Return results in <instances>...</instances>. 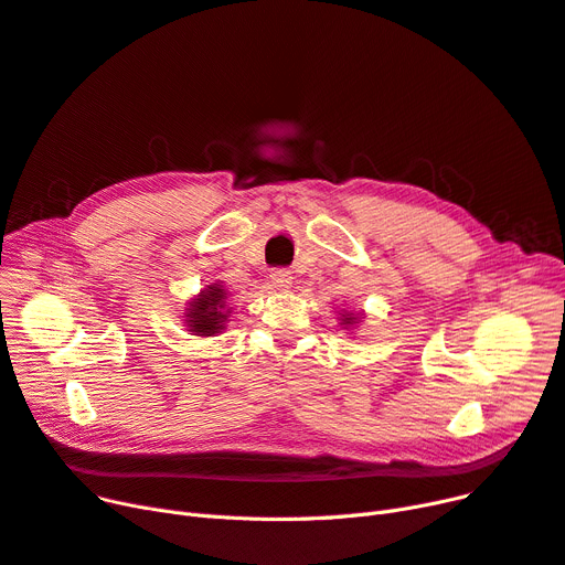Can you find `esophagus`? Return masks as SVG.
Here are the masks:
<instances>
[{
  "mask_svg": "<svg viewBox=\"0 0 565 565\" xmlns=\"http://www.w3.org/2000/svg\"><path fill=\"white\" fill-rule=\"evenodd\" d=\"M291 285V274L287 268H274L270 270V287L276 289H289Z\"/></svg>",
  "mask_w": 565,
  "mask_h": 565,
  "instance_id": "1",
  "label": "esophagus"
}]
</instances>
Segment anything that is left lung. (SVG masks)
<instances>
[{
    "instance_id": "obj_1",
    "label": "left lung",
    "mask_w": 565,
    "mask_h": 565,
    "mask_svg": "<svg viewBox=\"0 0 565 565\" xmlns=\"http://www.w3.org/2000/svg\"><path fill=\"white\" fill-rule=\"evenodd\" d=\"M345 324H352V318H345Z\"/></svg>"
}]
</instances>
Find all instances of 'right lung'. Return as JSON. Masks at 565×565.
<instances>
[{"label":"right lung","instance_id":"obj_1","mask_svg":"<svg viewBox=\"0 0 565 565\" xmlns=\"http://www.w3.org/2000/svg\"><path fill=\"white\" fill-rule=\"evenodd\" d=\"M224 289L217 285H211L190 303L188 312V327L196 335H213L220 333L222 322L227 320V312H224Z\"/></svg>","mask_w":565,"mask_h":565}]
</instances>
